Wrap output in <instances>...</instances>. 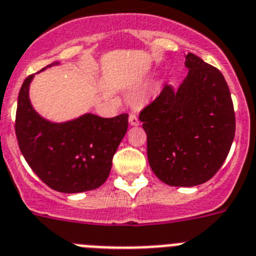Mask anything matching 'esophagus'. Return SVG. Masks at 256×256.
Here are the masks:
<instances>
[{
  "instance_id": "1",
  "label": "esophagus",
  "mask_w": 256,
  "mask_h": 256,
  "mask_svg": "<svg viewBox=\"0 0 256 256\" xmlns=\"http://www.w3.org/2000/svg\"><path fill=\"white\" fill-rule=\"evenodd\" d=\"M130 126H138L140 124V120H138V118H137V115L136 114H130Z\"/></svg>"
}]
</instances>
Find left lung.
I'll return each mask as SVG.
<instances>
[{
    "label": "left lung",
    "mask_w": 256,
    "mask_h": 256,
    "mask_svg": "<svg viewBox=\"0 0 256 256\" xmlns=\"http://www.w3.org/2000/svg\"><path fill=\"white\" fill-rule=\"evenodd\" d=\"M186 78L166 85L140 114L155 176L171 186H196L219 171L232 146L236 118L222 72L189 53Z\"/></svg>",
    "instance_id": "obj_1"
}]
</instances>
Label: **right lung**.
I'll return each mask as SVG.
<instances>
[{"mask_svg":"<svg viewBox=\"0 0 256 256\" xmlns=\"http://www.w3.org/2000/svg\"><path fill=\"white\" fill-rule=\"evenodd\" d=\"M56 64L60 63L48 67ZM34 78L28 76L22 85L15 119L24 159L54 190L71 194L97 189L110 174L114 154L128 130V114L101 118L86 112L63 123L50 122L30 104Z\"/></svg>","mask_w":256,"mask_h":256,"instance_id":"right-lung-1","label":"right lung"}]
</instances>
